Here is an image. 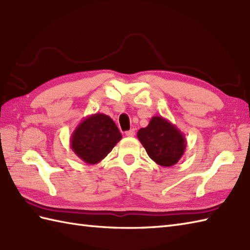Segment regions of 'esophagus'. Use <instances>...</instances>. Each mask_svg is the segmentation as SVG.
<instances>
[{
	"label": "esophagus",
	"instance_id": "1",
	"mask_svg": "<svg viewBox=\"0 0 250 250\" xmlns=\"http://www.w3.org/2000/svg\"><path fill=\"white\" fill-rule=\"evenodd\" d=\"M125 135L129 136V137H133V136L135 135L134 129H131V130H129V131H126V132H125Z\"/></svg>",
	"mask_w": 250,
	"mask_h": 250
}]
</instances>
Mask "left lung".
I'll use <instances>...</instances> for the list:
<instances>
[{
	"label": "left lung",
	"instance_id": "1",
	"mask_svg": "<svg viewBox=\"0 0 250 250\" xmlns=\"http://www.w3.org/2000/svg\"><path fill=\"white\" fill-rule=\"evenodd\" d=\"M147 155L161 167H172L183 157L187 142L182 132L161 116H153L146 128L137 132Z\"/></svg>",
	"mask_w": 250,
	"mask_h": 250
}]
</instances>
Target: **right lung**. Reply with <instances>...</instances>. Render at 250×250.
<instances>
[{"mask_svg": "<svg viewBox=\"0 0 250 250\" xmlns=\"http://www.w3.org/2000/svg\"><path fill=\"white\" fill-rule=\"evenodd\" d=\"M122 139L120 131L109 116L93 114L86 117L71 136V148L88 164H97L108 155Z\"/></svg>", "mask_w": 250, "mask_h": 250, "instance_id": "1", "label": "right lung"}]
</instances>
